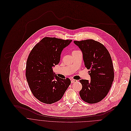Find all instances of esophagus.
I'll return each instance as SVG.
<instances>
[{
	"instance_id": "1",
	"label": "esophagus",
	"mask_w": 131,
	"mask_h": 131,
	"mask_svg": "<svg viewBox=\"0 0 131 131\" xmlns=\"http://www.w3.org/2000/svg\"><path fill=\"white\" fill-rule=\"evenodd\" d=\"M77 82V80H74V79H72L71 80L72 83H75Z\"/></svg>"
}]
</instances>
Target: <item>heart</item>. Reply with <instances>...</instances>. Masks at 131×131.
<instances>
[{"mask_svg":"<svg viewBox=\"0 0 131 131\" xmlns=\"http://www.w3.org/2000/svg\"><path fill=\"white\" fill-rule=\"evenodd\" d=\"M75 51H73V52H75Z\"/></svg>","mask_w":131,"mask_h":131,"instance_id":"heart-1","label":"heart"}]
</instances>
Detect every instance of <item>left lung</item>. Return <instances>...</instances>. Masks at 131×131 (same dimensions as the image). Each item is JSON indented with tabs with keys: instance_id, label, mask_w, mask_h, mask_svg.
<instances>
[{
	"instance_id": "1",
	"label": "left lung",
	"mask_w": 131,
	"mask_h": 131,
	"mask_svg": "<svg viewBox=\"0 0 131 131\" xmlns=\"http://www.w3.org/2000/svg\"><path fill=\"white\" fill-rule=\"evenodd\" d=\"M80 49L85 67L90 70L91 80H81V99L88 103L101 101L108 93L114 79L112 59L106 47L92 39L74 41Z\"/></svg>"
}]
</instances>
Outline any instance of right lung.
<instances>
[{
  "instance_id": "add662e5",
  "label": "right lung",
  "mask_w": 131,
  "mask_h": 131,
  "mask_svg": "<svg viewBox=\"0 0 131 131\" xmlns=\"http://www.w3.org/2000/svg\"><path fill=\"white\" fill-rule=\"evenodd\" d=\"M72 41L44 38L30 53L26 79L32 93L40 101L50 104L59 101L71 84L69 78L63 79L53 73L52 68L59 63L62 51Z\"/></svg>"
}]
</instances>
